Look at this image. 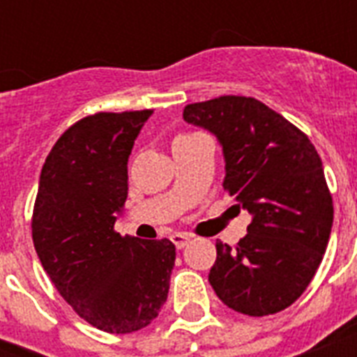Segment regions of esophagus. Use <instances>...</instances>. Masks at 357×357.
Here are the masks:
<instances>
[{
	"label": "esophagus",
	"mask_w": 357,
	"mask_h": 357,
	"mask_svg": "<svg viewBox=\"0 0 357 357\" xmlns=\"http://www.w3.org/2000/svg\"><path fill=\"white\" fill-rule=\"evenodd\" d=\"M190 235L189 234H172L170 235V241L176 244V248H183L185 244L189 243Z\"/></svg>",
	"instance_id": "obj_1"
}]
</instances>
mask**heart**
Masks as SVG:
<instances>
[{
	"instance_id": "b5f03b06",
	"label": "heart",
	"mask_w": 357,
	"mask_h": 357,
	"mask_svg": "<svg viewBox=\"0 0 357 357\" xmlns=\"http://www.w3.org/2000/svg\"><path fill=\"white\" fill-rule=\"evenodd\" d=\"M181 137H189V135H179V137H176V139H181Z\"/></svg>"
}]
</instances>
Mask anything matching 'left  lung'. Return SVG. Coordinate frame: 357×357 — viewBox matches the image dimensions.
<instances>
[{
  "label": "left lung",
  "mask_w": 357,
  "mask_h": 357,
  "mask_svg": "<svg viewBox=\"0 0 357 357\" xmlns=\"http://www.w3.org/2000/svg\"><path fill=\"white\" fill-rule=\"evenodd\" d=\"M183 119L217 135L226 159L224 190L252 215L235 246L217 241L211 287L243 315L283 311L311 283L332 231L333 202L315 146L255 98L189 103Z\"/></svg>",
  "instance_id": "1"
}]
</instances>
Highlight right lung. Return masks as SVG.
I'll list each match as a JSON object with an SVG mask.
<instances>
[{
    "label": "right lung",
    "mask_w": 357,
    "mask_h": 357,
    "mask_svg": "<svg viewBox=\"0 0 357 357\" xmlns=\"http://www.w3.org/2000/svg\"><path fill=\"white\" fill-rule=\"evenodd\" d=\"M153 109L96 113L46 157L31 229L44 271L77 315L107 333L148 326L167 302L176 246L114 229L128 198V159Z\"/></svg>",
    "instance_id": "right-lung-1"
}]
</instances>
